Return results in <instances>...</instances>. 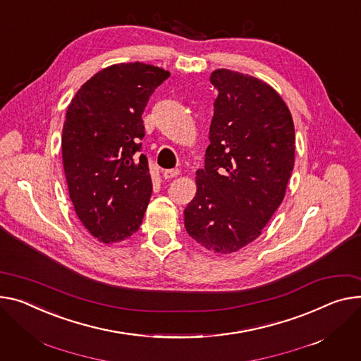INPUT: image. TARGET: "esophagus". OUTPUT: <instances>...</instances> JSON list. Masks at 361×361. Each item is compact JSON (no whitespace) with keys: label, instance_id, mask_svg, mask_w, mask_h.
Instances as JSON below:
<instances>
[{"label":"esophagus","instance_id":"34e87169","mask_svg":"<svg viewBox=\"0 0 361 361\" xmlns=\"http://www.w3.org/2000/svg\"><path fill=\"white\" fill-rule=\"evenodd\" d=\"M180 174V170H165L164 173H162V176H164V178L165 180H170V178H174V177H177Z\"/></svg>","mask_w":361,"mask_h":361}]
</instances>
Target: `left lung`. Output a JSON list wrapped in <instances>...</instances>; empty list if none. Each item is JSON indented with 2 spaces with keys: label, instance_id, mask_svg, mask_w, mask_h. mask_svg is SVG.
I'll return each instance as SVG.
<instances>
[{
  "label": "left lung",
  "instance_id": "left-lung-1",
  "mask_svg": "<svg viewBox=\"0 0 361 361\" xmlns=\"http://www.w3.org/2000/svg\"><path fill=\"white\" fill-rule=\"evenodd\" d=\"M210 82L218 90L210 145L184 226L206 250L231 254L257 239L281 204L295 165V126L267 82L225 68Z\"/></svg>",
  "mask_w": 361,
  "mask_h": 361
}]
</instances>
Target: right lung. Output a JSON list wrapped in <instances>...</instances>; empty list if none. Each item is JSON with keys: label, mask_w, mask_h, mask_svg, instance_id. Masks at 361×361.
Returning a JSON list of instances; mask_svg holds the SVG:
<instances>
[{"label": "right lung", "mask_w": 361, "mask_h": 361, "mask_svg": "<svg viewBox=\"0 0 361 361\" xmlns=\"http://www.w3.org/2000/svg\"><path fill=\"white\" fill-rule=\"evenodd\" d=\"M170 72L142 62L107 66L71 100L62 129V161L75 213L103 244L130 238L148 207V158L142 113Z\"/></svg>", "instance_id": "obj_1"}]
</instances>
